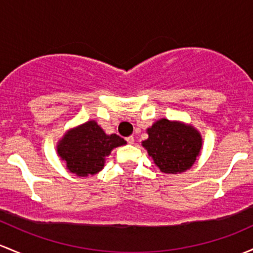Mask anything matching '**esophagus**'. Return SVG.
I'll use <instances>...</instances> for the list:
<instances>
[{"instance_id": "1", "label": "esophagus", "mask_w": 253, "mask_h": 253, "mask_svg": "<svg viewBox=\"0 0 253 253\" xmlns=\"http://www.w3.org/2000/svg\"><path fill=\"white\" fill-rule=\"evenodd\" d=\"M126 140L128 144H133L134 143V137H133V135H131V137H127Z\"/></svg>"}]
</instances>
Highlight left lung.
Segmentation results:
<instances>
[{
	"mask_svg": "<svg viewBox=\"0 0 253 253\" xmlns=\"http://www.w3.org/2000/svg\"><path fill=\"white\" fill-rule=\"evenodd\" d=\"M146 133L149 138L141 145L162 173H184L201 155L203 138L192 125L161 119Z\"/></svg>",
	"mask_w": 253,
	"mask_h": 253,
	"instance_id": "1",
	"label": "left lung"
}]
</instances>
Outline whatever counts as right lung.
Listing matches in <instances>:
<instances>
[{
    "mask_svg": "<svg viewBox=\"0 0 253 253\" xmlns=\"http://www.w3.org/2000/svg\"><path fill=\"white\" fill-rule=\"evenodd\" d=\"M125 144L124 138L107 134L95 120H90L68 129L57 141L56 151L72 174L87 177L101 171L105 157Z\"/></svg>",
    "mask_w": 253,
    "mask_h": 253,
    "instance_id": "1",
    "label": "right lung"
}]
</instances>
